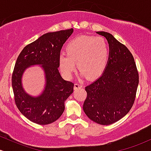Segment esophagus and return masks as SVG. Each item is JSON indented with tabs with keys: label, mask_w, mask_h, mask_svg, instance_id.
<instances>
[{
	"label": "esophagus",
	"mask_w": 151,
	"mask_h": 151,
	"mask_svg": "<svg viewBox=\"0 0 151 151\" xmlns=\"http://www.w3.org/2000/svg\"><path fill=\"white\" fill-rule=\"evenodd\" d=\"M82 87V84H79V83H75L74 84V89H79V88H81Z\"/></svg>",
	"instance_id": "34e87169"
}]
</instances>
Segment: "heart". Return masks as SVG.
<instances>
[{
  "label": "heart",
  "mask_w": 151,
  "mask_h": 151,
  "mask_svg": "<svg viewBox=\"0 0 151 151\" xmlns=\"http://www.w3.org/2000/svg\"><path fill=\"white\" fill-rule=\"evenodd\" d=\"M65 54H60L59 64L62 74L70 77L78 70L88 79L101 75L106 67L109 58V47L102 37L81 35L71 40L66 45Z\"/></svg>",
  "instance_id": "obj_1"
}]
</instances>
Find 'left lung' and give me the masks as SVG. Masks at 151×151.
I'll return each mask as SVG.
<instances>
[{
    "label": "left lung",
    "mask_w": 151,
    "mask_h": 151,
    "mask_svg": "<svg viewBox=\"0 0 151 151\" xmlns=\"http://www.w3.org/2000/svg\"><path fill=\"white\" fill-rule=\"evenodd\" d=\"M106 38L109 62L99 79L86 86L83 104L86 115L101 125L116 122L129 112L134 103L139 75L132 54L111 34L96 32Z\"/></svg>",
    "instance_id": "8db88e82"
}]
</instances>
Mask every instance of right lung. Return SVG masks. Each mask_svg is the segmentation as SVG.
I'll use <instances>...</instances> for the list:
<instances>
[{
  "mask_svg": "<svg viewBox=\"0 0 151 151\" xmlns=\"http://www.w3.org/2000/svg\"><path fill=\"white\" fill-rule=\"evenodd\" d=\"M73 29L48 32L26 45L15 62L12 74V86L15 104L22 114L32 122L47 125L55 122L65 110V101L73 92L74 83L62 79L59 72V56L64 43ZM42 64L47 83L42 95H27L22 87L21 77L27 66Z\"/></svg>",
  "mask_w": 151,
  "mask_h": 151,
  "instance_id": "1",
  "label": "right lung"
}]
</instances>
